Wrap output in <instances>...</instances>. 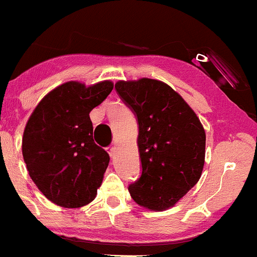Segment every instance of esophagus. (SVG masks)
<instances>
[{
  "mask_svg": "<svg viewBox=\"0 0 257 257\" xmlns=\"http://www.w3.org/2000/svg\"><path fill=\"white\" fill-rule=\"evenodd\" d=\"M107 149H108V153H109L110 157H114V155H115V153H116L115 145H110V147H108Z\"/></svg>",
  "mask_w": 257,
  "mask_h": 257,
  "instance_id": "34e87169",
  "label": "esophagus"
}]
</instances>
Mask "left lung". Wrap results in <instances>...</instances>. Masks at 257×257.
Instances as JSON below:
<instances>
[{"label":"left lung","instance_id":"8db88e82","mask_svg":"<svg viewBox=\"0 0 257 257\" xmlns=\"http://www.w3.org/2000/svg\"><path fill=\"white\" fill-rule=\"evenodd\" d=\"M115 90L139 125L142 175L129 185L132 199L154 211L172 208L201 177L205 131L181 95L160 80H119Z\"/></svg>","mask_w":257,"mask_h":257}]
</instances>
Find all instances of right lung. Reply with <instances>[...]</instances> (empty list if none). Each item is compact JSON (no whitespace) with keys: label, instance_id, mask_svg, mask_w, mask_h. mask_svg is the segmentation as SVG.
Returning <instances> with one entry per match:
<instances>
[{"label":"right lung","instance_id":"obj_1","mask_svg":"<svg viewBox=\"0 0 257 257\" xmlns=\"http://www.w3.org/2000/svg\"><path fill=\"white\" fill-rule=\"evenodd\" d=\"M112 90L110 80L89 87L72 80L51 90L31 114L23 159L33 183L52 203L80 208L94 200L109 155L94 143L89 113Z\"/></svg>","mask_w":257,"mask_h":257}]
</instances>
